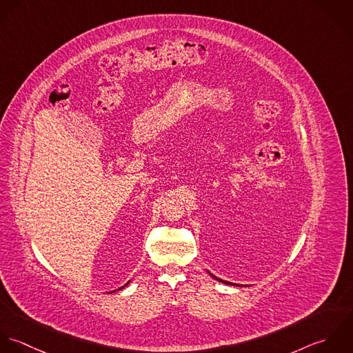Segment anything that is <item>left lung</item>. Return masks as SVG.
Listing matches in <instances>:
<instances>
[{
    "instance_id": "1",
    "label": "left lung",
    "mask_w": 353,
    "mask_h": 353,
    "mask_svg": "<svg viewBox=\"0 0 353 353\" xmlns=\"http://www.w3.org/2000/svg\"><path fill=\"white\" fill-rule=\"evenodd\" d=\"M209 274H210V276H212V279H214V280H218V281L223 282V283H228V285H234V283H230V282L223 281V280H219V279H216V277H215V276H212V273H210V272H209ZM237 286H239V285H237Z\"/></svg>"
}]
</instances>
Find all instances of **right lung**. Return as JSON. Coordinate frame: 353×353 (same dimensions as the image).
Returning a JSON list of instances; mask_svg holds the SVG:
<instances>
[{"instance_id": "obj_1", "label": "right lung", "mask_w": 353, "mask_h": 353, "mask_svg": "<svg viewBox=\"0 0 353 353\" xmlns=\"http://www.w3.org/2000/svg\"><path fill=\"white\" fill-rule=\"evenodd\" d=\"M128 283H130V281L127 282V283H125V285H124V286H121V288H119V289H123V288H125V286H127V285H128ZM113 292H114V290H113Z\"/></svg>"}]
</instances>
